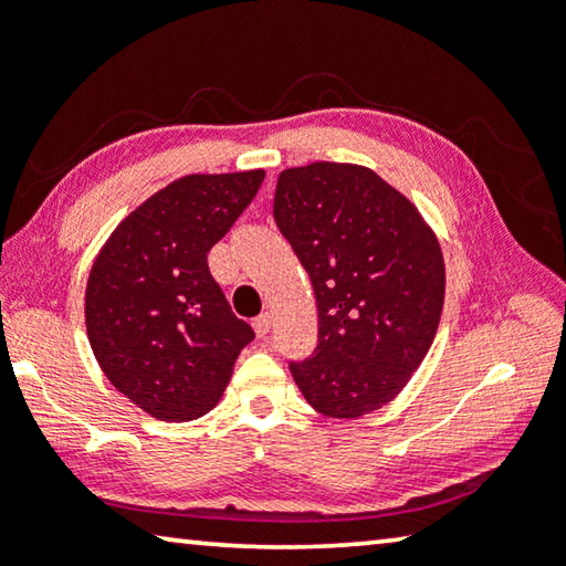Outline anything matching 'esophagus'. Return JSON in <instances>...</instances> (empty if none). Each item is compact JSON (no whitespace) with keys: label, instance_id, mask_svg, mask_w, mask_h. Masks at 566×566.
Wrapping results in <instances>:
<instances>
[{"label":"esophagus","instance_id":"1","mask_svg":"<svg viewBox=\"0 0 566 566\" xmlns=\"http://www.w3.org/2000/svg\"><path fill=\"white\" fill-rule=\"evenodd\" d=\"M269 329H272V315H269V312H264V315H259L254 319V332H256L259 337H266Z\"/></svg>","mask_w":566,"mask_h":566}]
</instances>
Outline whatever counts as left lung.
Listing matches in <instances>:
<instances>
[{"instance_id":"left-lung-1","label":"left lung","mask_w":566,"mask_h":566,"mask_svg":"<svg viewBox=\"0 0 566 566\" xmlns=\"http://www.w3.org/2000/svg\"><path fill=\"white\" fill-rule=\"evenodd\" d=\"M274 221L317 300L315 355L290 365L304 400L345 420L388 406L441 322L446 264L433 229L373 168L329 160L282 170Z\"/></svg>"}]
</instances>
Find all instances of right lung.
Returning a JSON list of instances; mask_svg holds the SVG:
<instances>
[{
	"label": "right lung",
	"instance_id": "right-lung-1",
	"mask_svg": "<svg viewBox=\"0 0 566 566\" xmlns=\"http://www.w3.org/2000/svg\"><path fill=\"white\" fill-rule=\"evenodd\" d=\"M262 181V168L176 178L113 229L90 266V347L113 388L150 418L206 416L254 339L213 282L206 254Z\"/></svg>",
	"mask_w": 566,
	"mask_h": 566
}]
</instances>
